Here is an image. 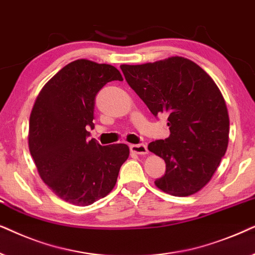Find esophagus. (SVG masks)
Wrapping results in <instances>:
<instances>
[{
  "mask_svg": "<svg viewBox=\"0 0 255 255\" xmlns=\"http://www.w3.org/2000/svg\"><path fill=\"white\" fill-rule=\"evenodd\" d=\"M130 150L135 152V154L145 155L148 152V148H147V145L143 144V143H138V144H131L130 145Z\"/></svg>",
  "mask_w": 255,
  "mask_h": 255,
  "instance_id": "obj_1",
  "label": "esophagus"
}]
</instances>
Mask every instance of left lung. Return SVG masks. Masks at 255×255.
Listing matches in <instances>:
<instances>
[{
  "mask_svg": "<svg viewBox=\"0 0 255 255\" xmlns=\"http://www.w3.org/2000/svg\"><path fill=\"white\" fill-rule=\"evenodd\" d=\"M120 67L152 115H168L169 137L148 145L165 162V174L155 185L177 197L199 191L212 178L229 144V113L218 86L202 67L183 57Z\"/></svg>",
  "mask_w": 255,
  "mask_h": 255,
  "instance_id": "1",
  "label": "left lung"
}]
</instances>
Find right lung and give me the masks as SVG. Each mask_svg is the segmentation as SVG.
Returning <instances> with one entry per match:
<instances>
[{
  "mask_svg": "<svg viewBox=\"0 0 255 255\" xmlns=\"http://www.w3.org/2000/svg\"><path fill=\"white\" fill-rule=\"evenodd\" d=\"M113 80H122L114 66L74 60L47 81L30 115L29 149L40 178L73 205L106 197L129 156L127 144L101 145L87 138L97 94Z\"/></svg>",
  "mask_w": 255,
  "mask_h": 255,
  "instance_id": "right-lung-1",
  "label": "right lung"
}]
</instances>
